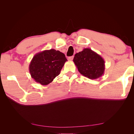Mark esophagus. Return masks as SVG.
<instances>
[{"label": "esophagus", "mask_w": 134, "mask_h": 134, "mask_svg": "<svg viewBox=\"0 0 134 134\" xmlns=\"http://www.w3.org/2000/svg\"><path fill=\"white\" fill-rule=\"evenodd\" d=\"M73 58H74V56H70V57L68 58V60H73Z\"/></svg>", "instance_id": "34e87169"}]
</instances>
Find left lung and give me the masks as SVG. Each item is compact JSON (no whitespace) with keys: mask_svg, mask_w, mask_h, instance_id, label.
I'll return each instance as SVG.
<instances>
[{"mask_svg":"<svg viewBox=\"0 0 134 134\" xmlns=\"http://www.w3.org/2000/svg\"><path fill=\"white\" fill-rule=\"evenodd\" d=\"M73 62L81 74L91 79L99 78L104 74L105 64L101 56L89 48L76 53Z\"/></svg>","mask_w":134,"mask_h":134,"instance_id":"1","label":"left lung"}]
</instances>
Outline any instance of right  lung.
Returning a JSON list of instances; mask_svg holds the SVG:
<instances>
[{"instance_id": "right-lung-1", "label": "right lung", "mask_w": 134, "mask_h": 134, "mask_svg": "<svg viewBox=\"0 0 134 134\" xmlns=\"http://www.w3.org/2000/svg\"><path fill=\"white\" fill-rule=\"evenodd\" d=\"M66 61L64 54L58 50H44L32 58L29 65L30 73L35 82L46 86L59 75Z\"/></svg>"}]
</instances>
